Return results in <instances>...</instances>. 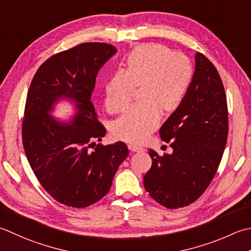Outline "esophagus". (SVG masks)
I'll list each match as a JSON object with an SVG mask.
<instances>
[{"label":"esophagus","mask_w":251,"mask_h":251,"mask_svg":"<svg viewBox=\"0 0 251 251\" xmlns=\"http://www.w3.org/2000/svg\"><path fill=\"white\" fill-rule=\"evenodd\" d=\"M128 149L132 152H142L145 151L144 148H141V147L138 146H135V145H128Z\"/></svg>","instance_id":"esophagus-1"}]
</instances>
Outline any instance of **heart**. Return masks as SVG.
<instances>
[{"mask_svg":"<svg viewBox=\"0 0 251 251\" xmlns=\"http://www.w3.org/2000/svg\"><path fill=\"white\" fill-rule=\"evenodd\" d=\"M194 78L188 57L160 43L134 49L124 72L113 74L104 86V105L110 113L125 110L134 89H140V104L130 107L113 125L117 139L141 144L160 124V112L168 115L183 103Z\"/></svg>","mask_w":251,"mask_h":251,"instance_id":"obj_1","label":"heart"}]
</instances>
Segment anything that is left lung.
<instances>
[{
    "label": "left lung",
    "mask_w": 251,
    "mask_h": 251,
    "mask_svg": "<svg viewBox=\"0 0 251 251\" xmlns=\"http://www.w3.org/2000/svg\"><path fill=\"white\" fill-rule=\"evenodd\" d=\"M193 82L180 106L160 128L173 152L149 149L152 165L144 177L149 196L168 209L193 203L217 173L228 134L227 102L217 68L196 53Z\"/></svg>",
    "instance_id": "obj_1"
}]
</instances>
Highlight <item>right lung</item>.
Segmentation results:
<instances>
[{"instance_id": "obj_1", "label": "right lung", "mask_w": 251, "mask_h": 251, "mask_svg": "<svg viewBox=\"0 0 251 251\" xmlns=\"http://www.w3.org/2000/svg\"><path fill=\"white\" fill-rule=\"evenodd\" d=\"M116 52L107 43L78 44L48 58L29 87L23 121L25 153L42 187L68 207L86 208L104 197L128 155L122 141L94 148L106 130L97 119L91 95L98 72ZM61 100L72 101L75 109L68 122L50 114Z\"/></svg>"}]
</instances>
